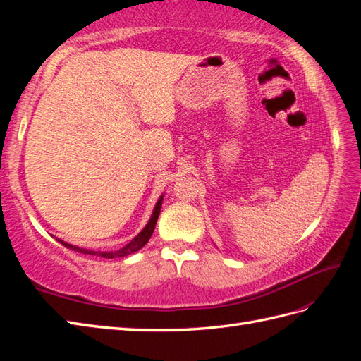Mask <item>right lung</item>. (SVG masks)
<instances>
[{
	"label": "right lung",
	"instance_id": "1",
	"mask_svg": "<svg viewBox=\"0 0 361 361\" xmlns=\"http://www.w3.org/2000/svg\"><path fill=\"white\" fill-rule=\"evenodd\" d=\"M163 198H164V194L161 195L158 198V202L155 204V208H153V212L152 216L147 221V225H145L142 228V231L137 234L136 237H133L132 240H130L127 245H124V247L116 250V251H94V250H87V248H80L78 247V245H71L68 242H63L62 239H57L60 243L63 245V247L70 248L73 251H78V252H82V255H90V256H99V257H104V259H114V257H126L128 255H133V252L140 251L145 243L149 242V239L153 234V229H155V225L158 221V217H159V212H161V206H163Z\"/></svg>",
	"mask_w": 361,
	"mask_h": 361
}]
</instances>
